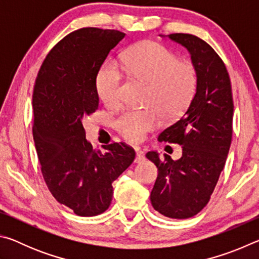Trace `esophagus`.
Returning a JSON list of instances; mask_svg holds the SVG:
<instances>
[{"instance_id":"34e87169","label":"esophagus","mask_w":259,"mask_h":259,"mask_svg":"<svg viewBox=\"0 0 259 259\" xmlns=\"http://www.w3.org/2000/svg\"><path fill=\"white\" fill-rule=\"evenodd\" d=\"M144 160H145V155H144V153L142 151H137V155H136V160H135L136 163H140V162H143Z\"/></svg>"}]
</instances>
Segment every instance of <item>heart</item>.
Returning a JSON list of instances; mask_svg holds the SVG:
<instances>
[{
  "label": "heart",
  "instance_id": "1",
  "mask_svg": "<svg viewBox=\"0 0 259 259\" xmlns=\"http://www.w3.org/2000/svg\"><path fill=\"white\" fill-rule=\"evenodd\" d=\"M121 66L135 78L148 84L143 108H126L114 120V128L134 143L145 139L160 125L162 115L172 120L190 106L198 89V71L191 60L178 59L176 54L154 41L135 45L122 56ZM124 77L115 63L105 64L97 76L99 97L107 105L121 98Z\"/></svg>",
  "mask_w": 259,
  "mask_h": 259
}]
</instances>
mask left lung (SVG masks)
I'll return each mask as SVG.
<instances>
[{
  "label": "left lung",
  "instance_id": "left-lung-1",
  "mask_svg": "<svg viewBox=\"0 0 259 259\" xmlns=\"http://www.w3.org/2000/svg\"><path fill=\"white\" fill-rule=\"evenodd\" d=\"M168 36L190 51L198 89L183 115L159 136L160 142L182 145L181 159L156 152L146 157L159 170L151 192L153 208L165 217L185 219L207 205L216 187L232 142L234 105L229 72L217 52L195 35Z\"/></svg>",
  "mask_w": 259,
  "mask_h": 259
}]
</instances>
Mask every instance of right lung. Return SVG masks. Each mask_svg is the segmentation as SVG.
<instances>
[{
    "label": "right lung",
    "instance_id": "1",
    "mask_svg": "<svg viewBox=\"0 0 259 259\" xmlns=\"http://www.w3.org/2000/svg\"><path fill=\"white\" fill-rule=\"evenodd\" d=\"M124 36L116 29L74 30L50 50L35 80L33 137L42 176L54 198L77 216L106 211L112 183L136 156L125 143L94 148L82 123L98 108L99 69Z\"/></svg>",
    "mask_w": 259,
    "mask_h": 259
}]
</instances>
